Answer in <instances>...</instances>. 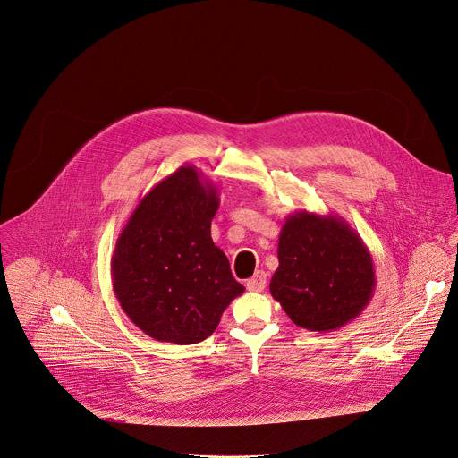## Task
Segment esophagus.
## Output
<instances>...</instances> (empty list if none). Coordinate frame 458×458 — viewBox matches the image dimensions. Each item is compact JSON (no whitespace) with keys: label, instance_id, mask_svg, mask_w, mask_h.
<instances>
[{"label":"esophagus","instance_id":"34e87169","mask_svg":"<svg viewBox=\"0 0 458 458\" xmlns=\"http://www.w3.org/2000/svg\"><path fill=\"white\" fill-rule=\"evenodd\" d=\"M266 282H267V275L264 271H257L248 282H246V287L248 291H253V293H260L266 289Z\"/></svg>","mask_w":458,"mask_h":458}]
</instances>
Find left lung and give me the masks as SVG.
Returning <instances> with one entry per match:
<instances>
[{
    "label": "left lung",
    "instance_id": "8db88e82",
    "mask_svg": "<svg viewBox=\"0 0 458 458\" xmlns=\"http://www.w3.org/2000/svg\"><path fill=\"white\" fill-rule=\"evenodd\" d=\"M269 291L291 321L310 332L337 330L369 305L377 278L360 235L339 216L300 210L278 239Z\"/></svg>",
    "mask_w": 458,
    "mask_h": 458
}]
</instances>
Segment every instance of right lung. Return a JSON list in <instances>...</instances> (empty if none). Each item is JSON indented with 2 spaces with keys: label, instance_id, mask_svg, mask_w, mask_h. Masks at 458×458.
Wrapping results in <instances>:
<instances>
[{
  "label": "right lung",
  "instance_id": "obj_1",
  "mask_svg": "<svg viewBox=\"0 0 458 458\" xmlns=\"http://www.w3.org/2000/svg\"><path fill=\"white\" fill-rule=\"evenodd\" d=\"M217 208L216 185L194 165H182L137 203L117 237L110 260L115 298L155 341L207 339L244 293L210 237Z\"/></svg>",
  "mask_w": 458,
  "mask_h": 458
}]
</instances>
